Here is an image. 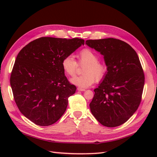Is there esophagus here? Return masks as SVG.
Segmentation results:
<instances>
[{
	"label": "esophagus",
	"mask_w": 157,
	"mask_h": 157,
	"mask_svg": "<svg viewBox=\"0 0 157 157\" xmlns=\"http://www.w3.org/2000/svg\"><path fill=\"white\" fill-rule=\"evenodd\" d=\"M78 91H81V92H84V91L86 90L84 89V88H78Z\"/></svg>",
	"instance_id": "esophagus-1"
}]
</instances>
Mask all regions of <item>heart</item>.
Wrapping results in <instances>:
<instances>
[{
  "mask_svg": "<svg viewBox=\"0 0 157 157\" xmlns=\"http://www.w3.org/2000/svg\"><path fill=\"white\" fill-rule=\"evenodd\" d=\"M79 63L85 64L82 69V75L74 77L70 79L73 84L79 88L90 87L95 82L96 79L101 80L107 72L108 67L106 63L98 60L96 53L90 48H84L78 55ZM61 66L63 71L69 76H74L76 73L77 62L73 56L67 55L62 59Z\"/></svg>",
  "mask_w": 157,
  "mask_h": 157,
  "instance_id": "1",
  "label": "heart"
}]
</instances>
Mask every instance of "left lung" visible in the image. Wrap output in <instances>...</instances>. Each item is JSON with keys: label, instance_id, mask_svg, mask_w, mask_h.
I'll list each match as a JSON object with an SVG mask.
<instances>
[{"label": "left lung", "instance_id": "obj_1", "mask_svg": "<svg viewBox=\"0 0 157 157\" xmlns=\"http://www.w3.org/2000/svg\"><path fill=\"white\" fill-rule=\"evenodd\" d=\"M86 44L104 56L108 70L94 90L91 113L102 125L114 128L126 122L140 104L144 74L137 53L115 38L88 40Z\"/></svg>", "mask_w": 157, "mask_h": 157}]
</instances>
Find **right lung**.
Wrapping results in <instances>:
<instances>
[{
	"label": "right lung",
	"instance_id": "right-lung-1",
	"mask_svg": "<svg viewBox=\"0 0 157 157\" xmlns=\"http://www.w3.org/2000/svg\"><path fill=\"white\" fill-rule=\"evenodd\" d=\"M82 44L83 39L42 37L17 56L10 78L13 97L20 112L35 124L51 125L64 114L76 87L67 79L61 61Z\"/></svg>",
	"mask_w": 157,
	"mask_h": 157
}]
</instances>
